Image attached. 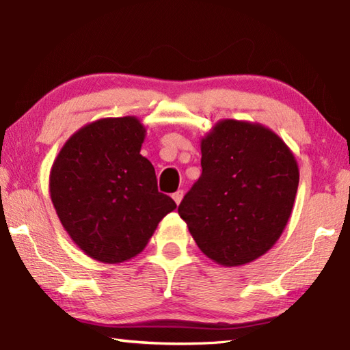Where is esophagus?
<instances>
[{
	"instance_id": "obj_1",
	"label": "esophagus",
	"mask_w": 350,
	"mask_h": 350,
	"mask_svg": "<svg viewBox=\"0 0 350 350\" xmlns=\"http://www.w3.org/2000/svg\"><path fill=\"white\" fill-rule=\"evenodd\" d=\"M182 198H183V191L182 189H179V191H176L174 194H173V199H174V202L179 205L180 204V200H182Z\"/></svg>"
}]
</instances>
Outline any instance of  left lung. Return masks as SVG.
Returning <instances> with one entry per match:
<instances>
[{"label":"left lung","instance_id":"left-lung-1","mask_svg":"<svg viewBox=\"0 0 350 350\" xmlns=\"http://www.w3.org/2000/svg\"><path fill=\"white\" fill-rule=\"evenodd\" d=\"M202 174L179 205L200 252L224 267L267 253L293 210V152L260 123L219 120L200 140Z\"/></svg>","mask_w":350,"mask_h":350}]
</instances>
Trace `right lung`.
I'll use <instances>...</instances> for the list:
<instances>
[{
	"instance_id": "right-lung-1",
	"label": "right lung",
	"mask_w": 350,
	"mask_h": 350,
	"mask_svg": "<svg viewBox=\"0 0 350 350\" xmlns=\"http://www.w3.org/2000/svg\"><path fill=\"white\" fill-rule=\"evenodd\" d=\"M145 135L134 116L98 118L70 135L52 163L57 216L75 245L100 262L137 256L176 208L159 193L152 163L140 154Z\"/></svg>"
}]
</instances>
